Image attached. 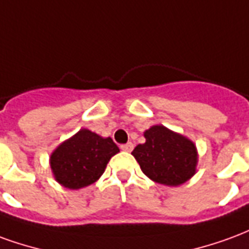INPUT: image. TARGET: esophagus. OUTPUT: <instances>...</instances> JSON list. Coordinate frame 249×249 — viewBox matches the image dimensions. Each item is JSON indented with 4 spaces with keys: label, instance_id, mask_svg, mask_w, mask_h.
Instances as JSON below:
<instances>
[{
    "label": "esophagus",
    "instance_id": "1",
    "mask_svg": "<svg viewBox=\"0 0 249 249\" xmlns=\"http://www.w3.org/2000/svg\"><path fill=\"white\" fill-rule=\"evenodd\" d=\"M120 148H121V151L130 152L132 149H133V144H132V142H126V144H123V145H120Z\"/></svg>",
    "mask_w": 249,
    "mask_h": 249
}]
</instances>
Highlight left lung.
I'll list each match as a JSON object with an SVG mask.
<instances>
[{
	"instance_id": "1",
	"label": "left lung",
	"mask_w": 249,
	"mask_h": 249,
	"mask_svg": "<svg viewBox=\"0 0 249 249\" xmlns=\"http://www.w3.org/2000/svg\"><path fill=\"white\" fill-rule=\"evenodd\" d=\"M144 137L145 142L136 146L132 155L148 178L176 187L195 175L197 152L192 141L162 125L145 130Z\"/></svg>"
}]
</instances>
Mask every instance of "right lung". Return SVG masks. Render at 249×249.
Listing matches in <instances>:
<instances>
[{"instance_id": "right-lung-1", "label": "right lung", "mask_w": 249, "mask_h": 249, "mask_svg": "<svg viewBox=\"0 0 249 249\" xmlns=\"http://www.w3.org/2000/svg\"><path fill=\"white\" fill-rule=\"evenodd\" d=\"M117 152L119 146L110 137L103 139L90 130L81 129L52 153V171L61 185L80 189L98 180Z\"/></svg>"}]
</instances>
